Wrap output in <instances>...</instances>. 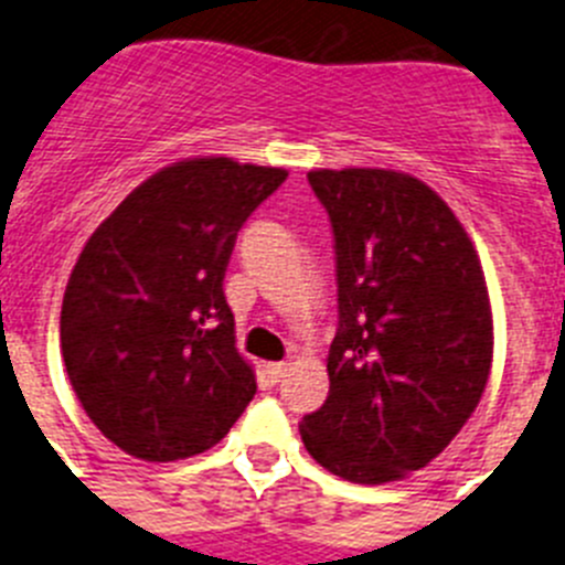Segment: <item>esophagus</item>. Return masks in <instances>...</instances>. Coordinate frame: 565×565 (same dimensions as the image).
<instances>
[{"instance_id":"34e87169","label":"esophagus","mask_w":565,"mask_h":565,"mask_svg":"<svg viewBox=\"0 0 565 565\" xmlns=\"http://www.w3.org/2000/svg\"><path fill=\"white\" fill-rule=\"evenodd\" d=\"M288 364H266V377L268 384H279V377H286Z\"/></svg>"}]
</instances>
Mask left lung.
Listing matches in <instances>:
<instances>
[{
  "mask_svg": "<svg viewBox=\"0 0 565 565\" xmlns=\"http://www.w3.org/2000/svg\"><path fill=\"white\" fill-rule=\"evenodd\" d=\"M333 226L339 330L308 454L355 484L397 482L448 448L482 401L493 317L468 232L397 170H310Z\"/></svg>",
  "mask_w": 565,
  "mask_h": 565,
  "instance_id": "left-lung-1",
  "label": "left lung"
}]
</instances>
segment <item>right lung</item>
<instances>
[{
    "instance_id": "1",
    "label": "right lung",
    "mask_w": 565,
    "mask_h": 565,
    "mask_svg": "<svg viewBox=\"0 0 565 565\" xmlns=\"http://www.w3.org/2000/svg\"><path fill=\"white\" fill-rule=\"evenodd\" d=\"M286 175L184 159L142 181L83 246L61 305V353L89 420L131 457L204 454L255 397L224 274L241 226Z\"/></svg>"
}]
</instances>
